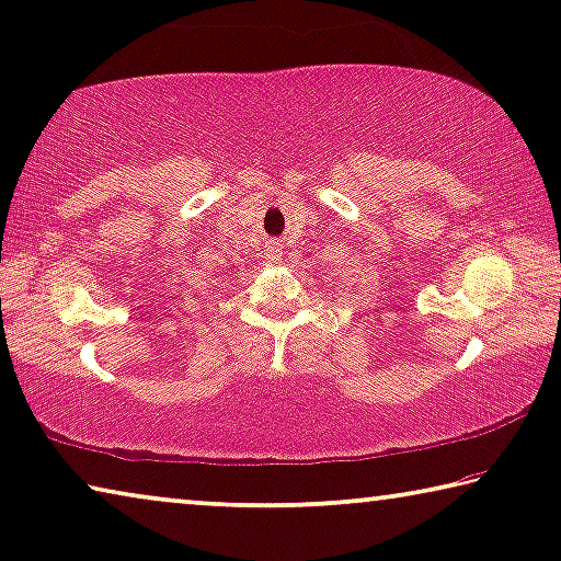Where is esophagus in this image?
<instances>
[{
  "label": "esophagus",
  "mask_w": 561,
  "mask_h": 561,
  "mask_svg": "<svg viewBox=\"0 0 561 561\" xmlns=\"http://www.w3.org/2000/svg\"><path fill=\"white\" fill-rule=\"evenodd\" d=\"M270 260L272 262H279L282 260V247H277V244L270 247Z\"/></svg>",
  "instance_id": "34e87169"
}]
</instances>
